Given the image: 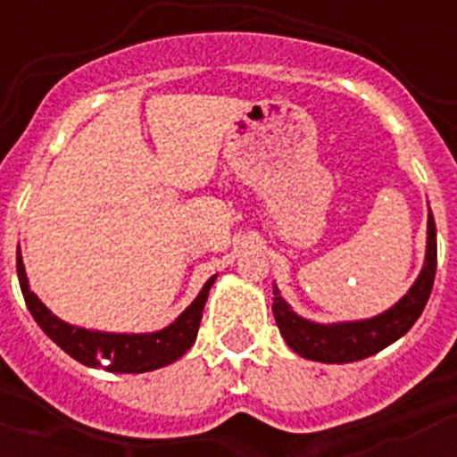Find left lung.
Instances as JSON below:
<instances>
[{
    "mask_svg": "<svg viewBox=\"0 0 457 457\" xmlns=\"http://www.w3.org/2000/svg\"><path fill=\"white\" fill-rule=\"evenodd\" d=\"M435 270H437V231H435L433 212L428 215V249L426 263L421 274L395 306L385 311L382 316L370 320L338 322V325H318L300 318L290 311L278 288L274 286L272 313L277 320L278 332L286 338L290 350L300 357L322 364H350L370 354L385 350L394 341L410 332V327L419 320L430 297L435 284Z\"/></svg>",
    "mask_w": 457,
    "mask_h": 457,
    "instance_id": "left-lung-1",
    "label": "left lung"
}]
</instances>
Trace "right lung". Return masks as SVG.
Wrapping results in <instances>:
<instances>
[{
	"label": "right lung",
	"mask_w": 457,
	"mask_h": 457,
	"mask_svg": "<svg viewBox=\"0 0 457 457\" xmlns=\"http://www.w3.org/2000/svg\"><path fill=\"white\" fill-rule=\"evenodd\" d=\"M18 278L20 290L24 295L27 309L38 322V327L52 341L78 359L79 364L91 366V369H104L109 373H146V370L162 369V366L173 364L176 359L183 357L196 341L199 334L201 316H204V306L208 300L210 286L215 284V277L205 281L204 290L196 295V300L180 313L176 322L164 327L162 332L155 334H104V332H88L82 327H72L47 309L43 302L36 297L27 284V274H24L22 256L18 249ZM107 358L110 364L102 366Z\"/></svg>",
	"instance_id": "right-lung-1"
}]
</instances>
